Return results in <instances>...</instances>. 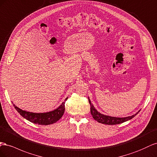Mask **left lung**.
Masks as SVG:
<instances>
[{
  "instance_id": "8db88e82",
  "label": "left lung",
  "mask_w": 157,
  "mask_h": 157,
  "mask_svg": "<svg viewBox=\"0 0 157 157\" xmlns=\"http://www.w3.org/2000/svg\"><path fill=\"white\" fill-rule=\"evenodd\" d=\"M89 98V102L91 106V114L93 116V118L95 119L96 121H97L98 122L103 124H106V125H115V124H119L121 123H123L124 122H126V121L131 120L133 118L134 116H136L137 114H138L140 110H139L137 113L135 114H133L131 116H128V117H124V118H117V117H112V116H106L102 114L95 109V107L93 106L92 105L90 99Z\"/></svg>"
}]
</instances>
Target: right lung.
Instances as JSON below:
<instances>
[{
    "label": "right lung",
    "instance_id": "1",
    "mask_svg": "<svg viewBox=\"0 0 157 157\" xmlns=\"http://www.w3.org/2000/svg\"><path fill=\"white\" fill-rule=\"evenodd\" d=\"M68 97H67L64 101L66 102ZM65 102H63L62 105L57 108L56 109L52 111L48 112V113H34L27 112L20 109L18 107H17L14 104H13L16 110L20 114L29 120V122H33L36 124L39 125H49L53 123L56 122L58 120H59L62 116H63L65 110Z\"/></svg>",
    "mask_w": 157,
    "mask_h": 157
}]
</instances>
